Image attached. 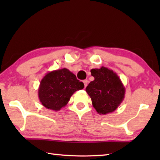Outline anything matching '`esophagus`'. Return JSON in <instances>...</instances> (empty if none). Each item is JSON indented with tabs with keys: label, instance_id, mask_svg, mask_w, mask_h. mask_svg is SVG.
Segmentation results:
<instances>
[{
	"label": "esophagus",
	"instance_id": "obj_1",
	"mask_svg": "<svg viewBox=\"0 0 160 160\" xmlns=\"http://www.w3.org/2000/svg\"><path fill=\"white\" fill-rule=\"evenodd\" d=\"M83 83H84V85H85V88H86L87 85H88V80H83Z\"/></svg>",
	"mask_w": 160,
	"mask_h": 160
}]
</instances>
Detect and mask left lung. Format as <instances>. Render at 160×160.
<instances>
[{"label":"left lung","mask_w":160,"mask_h":160,"mask_svg":"<svg viewBox=\"0 0 160 160\" xmlns=\"http://www.w3.org/2000/svg\"><path fill=\"white\" fill-rule=\"evenodd\" d=\"M90 72L94 80L89 83L85 90L92 106L100 115L113 112L125 97L123 84L116 72L106 67L92 69Z\"/></svg>","instance_id":"obj_1"}]
</instances>
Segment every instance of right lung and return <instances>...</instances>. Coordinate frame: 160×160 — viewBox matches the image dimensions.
<instances>
[{
	"instance_id": "add662e5",
	"label": "right lung",
	"mask_w": 160,
	"mask_h": 160,
	"mask_svg": "<svg viewBox=\"0 0 160 160\" xmlns=\"http://www.w3.org/2000/svg\"><path fill=\"white\" fill-rule=\"evenodd\" d=\"M84 88L82 82L68 69L48 72L42 78L38 89V97L44 107L59 111L68 103L74 92Z\"/></svg>"
}]
</instances>
